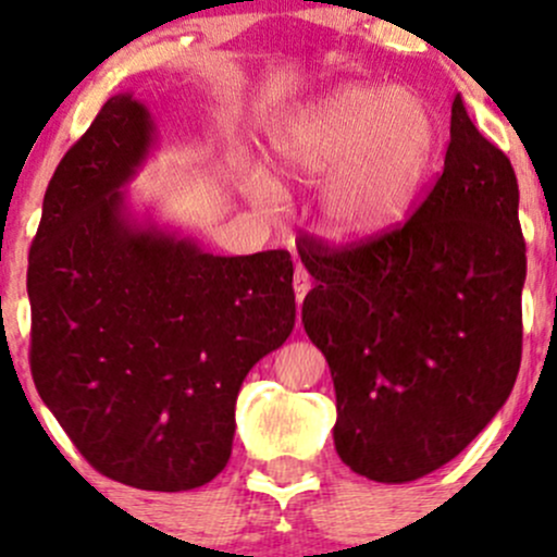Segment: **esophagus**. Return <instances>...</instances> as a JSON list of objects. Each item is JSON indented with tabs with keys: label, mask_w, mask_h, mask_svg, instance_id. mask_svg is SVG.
<instances>
[{
	"label": "esophagus",
	"mask_w": 557,
	"mask_h": 557,
	"mask_svg": "<svg viewBox=\"0 0 557 557\" xmlns=\"http://www.w3.org/2000/svg\"><path fill=\"white\" fill-rule=\"evenodd\" d=\"M293 290H296L298 304H304L306 293L311 290V280L309 274H306V270H296V274H293Z\"/></svg>",
	"instance_id": "1"
}]
</instances>
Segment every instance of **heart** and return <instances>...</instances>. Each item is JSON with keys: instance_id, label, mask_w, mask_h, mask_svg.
I'll return each mask as SVG.
<instances>
[{"instance_id": "heart-1", "label": "heart", "mask_w": 557, "mask_h": 557, "mask_svg": "<svg viewBox=\"0 0 557 557\" xmlns=\"http://www.w3.org/2000/svg\"><path fill=\"white\" fill-rule=\"evenodd\" d=\"M437 146V120L413 91L348 83L285 120L270 136V162L285 183H319L317 214L335 243L393 233L417 203ZM246 194L272 201V181L251 170Z\"/></svg>"}]
</instances>
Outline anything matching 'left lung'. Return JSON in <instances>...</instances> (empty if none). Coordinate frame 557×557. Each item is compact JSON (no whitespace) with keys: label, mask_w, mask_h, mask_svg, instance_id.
Segmentation results:
<instances>
[{"label":"left lung","mask_w":557,"mask_h":557,"mask_svg":"<svg viewBox=\"0 0 557 557\" xmlns=\"http://www.w3.org/2000/svg\"><path fill=\"white\" fill-rule=\"evenodd\" d=\"M298 253L317 283L300 322L330 363L343 463L406 484L453 461L513 389L527 280L516 172L461 96L443 175L406 225Z\"/></svg>","instance_id":"left-lung-1"}]
</instances>
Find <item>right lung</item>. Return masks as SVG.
Here are the masks:
<instances>
[{"label":"right lung","mask_w":557,"mask_h":557,"mask_svg":"<svg viewBox=\"0 0 557 557\" xmlns=\"http://www.w3.org/2000/svg\"><path fill=\"white\" fill-rule=\"evenodd\" d=\"M157 138L117 94L54 170L28 259L30 372L96 471L183 492L225 469L238 389L293 332L296 293L287 251L214 257L133 212Z\"/></svg>","instance_id":"obj_1"}]
</instances>
